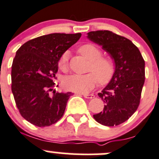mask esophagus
<instances>
[{"label":"esophagus","mask_w":159,"mask_h":159,"mask_svg":"<svg viewBox=\"0 0 159 159\" xmlns=\"http://www.w3.org/2000/svg\"><path fill=\"white\" fill-rule=\"evenodd\" d=\"M83 96L85 98H88V99H92V98H94V95L91 93V94H88V93H84Z\"/></svg>","instance_id":"esophagus-1"}]
</instances>
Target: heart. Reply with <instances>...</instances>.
<instances>
[{"label":"heart","mask_w":159,"mask_h":159,"mask_svg":"<svg viewBox=\"0 0 159 159\" xmlns=\"http://www.w3.org/2000/svg\"><path fill=\"white\" fill-rule=\"evenodd\" d=\"M79 52L91 61L88 71L85 75H73L67 77L63 81L66 90L75 93H87L98 83L106 84L111 79L114 73V64L111 58L101 56L102 51L98 46L87 43L79 48ZM68 52H65L58 60V67L62 71H67L68 65Z\"/></svg>","instance_id":"heart-1"}]
</instances>
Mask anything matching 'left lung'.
<instances>
[{
  "label": "left lung",
  "mask_w": 159,
  "mask_h": 159,
  "mask_svg": "<svg viewBox=\"0 0 159 159\" xmlns=\"http://www.w3.org/2000/svg\"><path fill=\"white\" fill-rule=\"evenodd\" d=\"M91 41L102 46L114 61L113 77L98 96L103 111L93 115L98 123L114 126L126 121L136 111L145 82V61L129 39L109 30L88 33Z\"/></svg>",
  "instance_id": "1"
}]
</instances>
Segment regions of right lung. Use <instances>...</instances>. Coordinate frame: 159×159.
<instances>
[{"mask_svg":"<svg viewBox=\"0 0 159 159\" xmlns=\"http://www.w3.org/2000/svg\"><path fill=\"white\" fill-rule=\"evenodd\" d=\"M81 36L80 33L44 35L29 40L16 51L11 90L20 113L32 124L49 126L62 117L72 93L49 92L55 86L60 57Z\"/></svg>","mask_w":159,"mask_h":159,"instance_id":"add662e5","label":"right lung"}]
</instances>
